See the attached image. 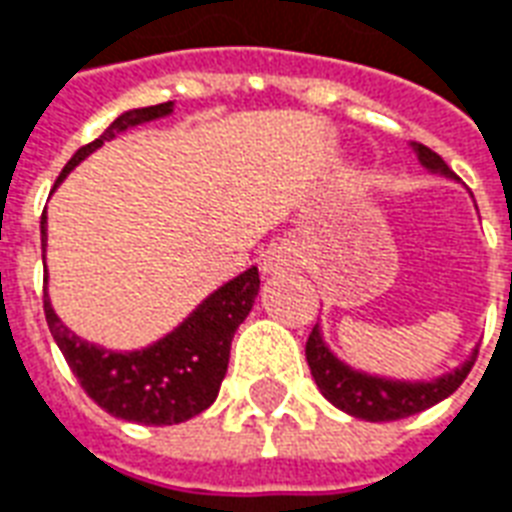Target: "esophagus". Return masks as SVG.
<instances>
[{"mask_svg": "<svg viewBox=\"0 0 512 512\" xmlns=\"http://www.w3.org/2000/svg\"><path fill=\"white\" fill-rule=\"evenodd\" d=\"M299 264V253L294 245H272L270 251L264 253V259H261V270L267 272V275H280V272L286 270H297Z\"/></svg>", "mask_w": 512, "mask_h": 512, "instance_id": "obj_1", "label": "esophagus"}]
</instances>
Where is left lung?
I'll return each mask as SVG.
<instances>
[{"mask_svg":"<svg viewBox=\"0 0 512 512\" xmlns=\"http://www.w3.org/2000/svg\"><path fill=\"white\" fill-rule=\"evenodd\" d=\"M413 151L418 153V161L429 172L456 178L432 148L413 142ZM305 356L310 372H313L315 386L334 407H340L343 413L353 418H364V421H399V418L416 416L426 407L451 397L453 391L464 383V378L470 375L472 364L478 359V351H472L470 359L459 364L456 370L445 372L434 380L380 378V375L353 370L345 361L337 359L329 351V345L324 343V334H321L318 324H315L310 337H307Z\"/></svg>","mask_w":512,"mask_h":512,"instance_id":"1","label":"left lung"}]
</instances>
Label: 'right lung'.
<instances>
[{
  "label": "right lung",
  "instance_id": "right-lung-1",
  "mask_svg": "<svg viewBox=\"0 0 512 512\" xmlns=\"http://www.w3.org/2000/svg\"><path fill=\"white\" fill-rule=\"evenodd\" d=\"M172 113V102L153 107L126 110L99 134V140L83 145L67 167L61 169V180L67 178L80 161L102 148L115 134L132 126L148 124ZM53 186V188H56ZM42 261H45V242H48V218L42 213ZM48 283V275H45ZM259 270L251 267L234 280L213 291L202 305L175 326L167 337H161L140 351H107L102 345L86 343L83 337L64 326L45 288V321L53 340L64 353L69 370L80 380V386L96 405L110 416L134 421L145 426L183 424L199 416L213 405L218 388L229 367V348L237 326L248 318L256 294H259Z\"/></svg>",
  "mask_w": 512,
  "mask_h": 512
}]
</instances>
